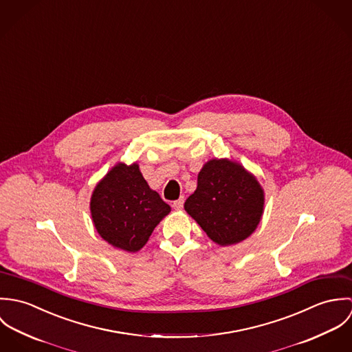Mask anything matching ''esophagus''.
Here are the masks:
<instances>
[{"label":"esophagus","instance_id":"obj_1","mask_svg":"<svg viewBox=\"0 0 352 352\" xmlns=\"http://www.w3.org/2000/svg\"><path fill=\"white\" fill-rule=\"evenodd\" d=\"M183 204H184V198L182 197L180 199L173 201V204H172V206H173V208H175V210H182V208H183Z\"/></svg>","mask_w":352,"mask_h":352}]
</instances>
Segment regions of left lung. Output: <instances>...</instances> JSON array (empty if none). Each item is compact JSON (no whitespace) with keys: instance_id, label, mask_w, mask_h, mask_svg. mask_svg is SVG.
I'll return each instance as SVG.
<instances>
[{"instance_id":"1","label":"left lung","mask_w":352,"mask_h":352,"mask_svg":"<svg viewBox=\"0 0 352 352\" xmlns=\"http://www.w3.org/2000/svg\"><path fill=\"white\" fill-rule=\"evenodd\" d=\"M184 210L221 247L239 244L256 230L264 212V190L256 176L230 158H211Z\"/></svg>"}]
</instances>
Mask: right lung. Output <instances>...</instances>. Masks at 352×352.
<instances>
[{
	"label": "right lung",
	"instance_id": "1",
	"mask_svg": "<svg viewBox=\"0 0 352 352\" xmlns=\"http://www.w3.org/2000/svg\"><path fill=\"white\" fill-rule=\"evenodd\" d=\"M89 208L101 239L129 253L141 251L154 228L170 212L137 162L113 165L96 184Z\"/></svg>",
	"mask_w": 352,
	"mask_h": 352
}]
</instances>
